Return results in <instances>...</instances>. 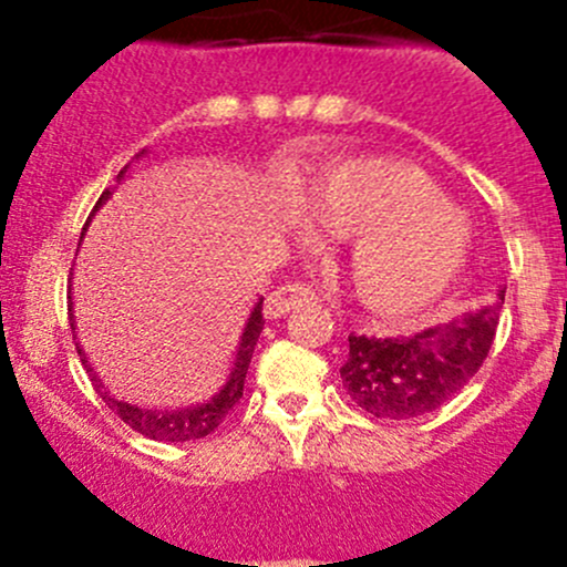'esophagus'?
Instances as JSON below:
<instances>
[{
  "label": "esophagus",
  "instance_id": "obj_1",
  "mask_svg": "<svg viewBox=\"0 0 567 567\" xmlns=\"http://www.w3.org/2000/svg\"><path fill=\"white\" fill-rule=\"evenodd\" d=\"M318 296L310 285H301V282H290L277 288L274 293H268L266 299V318H282L288 316L290 310L296 307H305V305H316Z\"/></svg>",
  "mask_w": 567,
  "mask_h": 567
}]
</instances>
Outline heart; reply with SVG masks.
<instances>
[{
    "instance_id": "obj_1",
    "label": "heart",
    "mask_w": 567,
    "mask_h": 567,
    "mask_svg": "<svg viewBox=\"0 0 567 567\" xmlns=\"http://www.w3.org/2000/svg\"><path fill=\"white\" fill-rule=\"evenodd\" d=\"M301 210L331 236L353 238L348 282L359 305L381 316L436 299L466 255V227L442 188L390 158L329 164L307 186Z\"/></svg>"
}]
</instances>
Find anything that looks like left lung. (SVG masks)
I'll return each instance as SVG.
<instances>
[{
  "mask_svg": "<svg viewBox=\"0 0 567 567\" xmlns=\"http://www.w3.org/2000/svg\"><path fill=\"white\" fill-rule=\"evenodd\" d=\"M505 290L496 301L411 337L348 334L342 386L379 420H411L436 411L474 379L494 346Z\"/></svg>",
  "mask_w": 567,
  "mask_h": 567,
  "instance_id": "obj_1",
  "label": "left lung"
}]
</instances>
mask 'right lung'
Masks as SVG:
<instances>
[{"label": "right lung", "instance_id": "add662e5", "mask_svg": "<svg viewBox=\"0 0 567 567\" xmlns=\"http://www.w3.org/2000/svg\"><path fill=\"white\" fill-rule=\"evenodd\" d=\"M125 169H120L117 181H123ZM104 199H109V192L101 194L99 205H104ZM99 205H95V208H99ZM84 230H87V225L82 227V236H84ZM262 323H266V320H262V299H260L255 305V310H251L247 326H244L241 342H238L236 364H233V373H230V379H227V384L221 386V390L216 392L208 403L188 405V409H183V411H151V409H140V405L123 403V400H114L112 394L106 392V386L101 384L99 375L93 373V368L87 364V357H84V351L79 342H76V351H79V357H82V364L87 368L90 379H93L95 392L101 394V400H104L109 409H112L114 414L125 422V425L134 427V431L142 433V436L153 439V442H194V439H203V436H208V433H214L216 427L221 425V420L230 414L233 405L241 400L244 381H247L251 353H255L257 337H260ZM71 329H76V326H73V310H71Z\"/></svg>", "mask_w": 567, "mask_h": 567}]
</instances>
